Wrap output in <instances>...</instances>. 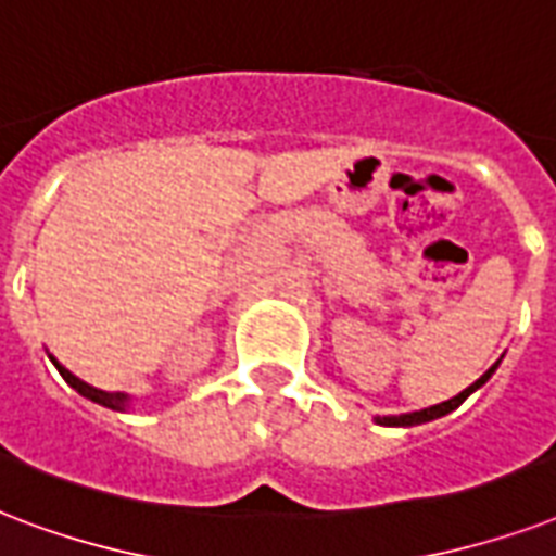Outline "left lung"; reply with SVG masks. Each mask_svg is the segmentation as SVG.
Instances as JSON below:
<instances>
[{"label": "left lung", "mask_w": 556, "mask_h": 556, "mask_svg": "<svg viewBox=\"0 0 556 556\" xmlns=\"http://www.w3.org/2000/svg\"><path fill=\"white\" fill-rule=\"evenodd\" d=\"M496 365H498V363H496ZM496 365H493V368H490L488 374H481L479 380L472 382L470 389H464L462 394H458V397L446 400V403H438V406L424 408V412H408V415H400V417H377V424H380V426H417V424H426V420H434V417L446 415V412H453L455 406H462L464 400L470 397L472 391L479 389L481 382H488V380H490V374L496 371Z\"/></svg>", "instance_id": "obj_1"}]
</instances>
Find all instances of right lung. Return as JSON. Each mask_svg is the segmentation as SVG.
Returning <instances> with one entry per match:
<instances>
[{
	"label": "right lung",
	"mask_w": 556,
	"mask_h": 556,
	"mask_svg": "<svg viewBox=\"0 0 556 556\" xmlns=\"http://www.w3.org/2000/svg\"><path fill=\"white\" fill-rule=\"evenodd\" d=\"M51 363L58 365L60 377H63V380H66L68 386H72V389L77 391V394H84V397L94 400V403H101V406H106V408H118V412H122V408H127V394H122V391H101V389H92L89 382L77 380L75 374L66 371V368H63V365H60L58 359H54V356H51Z\"/></svg>",
	"instance_id": "1"
}]
</instances>
